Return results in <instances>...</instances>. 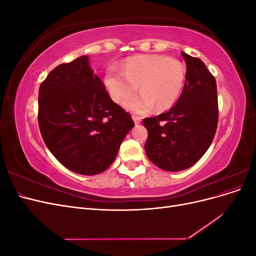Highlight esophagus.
I'll return each instance as SVG.
<instances>
[{
  "mask_svg": "<svg viewBox=\"0 0 256 256\" xmlns=\"http://www.w3.org/2000/svg\"><path fill=\"white\" fill-rule=\"evenodd\" d=\"M132 120H134L136 125H138V124L141 122V118H138V116H136V115H132Z\"/></svg>",
  "mask_w": 256,
  "mask_h": 256,
  "instance_id": "esophagus-1",
  "label": "esophagus"
}]
</instances>
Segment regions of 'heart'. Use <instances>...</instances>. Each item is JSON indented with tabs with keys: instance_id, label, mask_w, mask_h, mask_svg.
Segmentation results:
<instances>
[{
	"instance_id": "1",
	"label": "heart",
	"mask_w": 256,
	"mask_h": 256,
	"mask_svg": "<svg viewBox=\"0 0 256 256\" xmlns=\"http://www.w3.org/2000/svg\"><path fill=\"white\" fill-rule=\"evenodd\" d=\"M186 70L178 60L159 54L138 56L128 60L120 72L110 69L104 76V86L110 97L124 104L138 90L141 94L130 99L126 109L136 114L171 108L180 97Z\"/></svg>"
}]
</instances>
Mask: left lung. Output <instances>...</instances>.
I'll list each match as a JSON object with an SVG mask.
<instances>
[{
    "label": "left lung",
    "mask_w": 256,
    "mask_h": 256,
    "mask_svg": "<svg viewBox=\"0 0 256 256\" xmlns=\"http://www.w3.org/2000/svg\"><path fill=\"white\" fill-rule=\"evenodd\" d=\"M187 70L180 97L168 112L144 118L147 157L168 172L189 168L210 146L218 125L214 76L198 58L182 52Z\"/></svg>",
    "instance_id": "left-lung-1"
}]
</instances>
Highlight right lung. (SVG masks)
<instances>
[{"instance_id":"right-lung-1","label":"right lung","mask_w":256,"mask_h":256,"mask_svg":"<svg viewBox=\"0 0 256 256\" xmlns=\"http://www.w3.org/2000/svg\"><path fill=\"white\" fill-rule=\"evenodd\" d=\"M38 124L53 156L81 175L106 171L134 126L112 102L88 56L58 65L40 84Z\"/></svg>"}]
</instances>
